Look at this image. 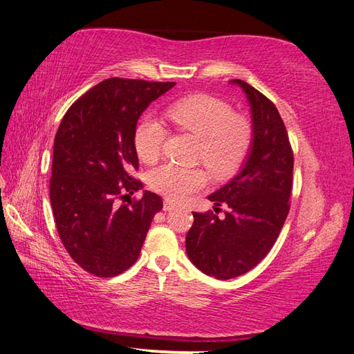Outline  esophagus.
I'll return each instance as SVG.
<instances>
[{"label":"esophagus","mask_w":354,"mask_h":354,"mask_svg":"<svg viewBox=\"0 0 354 354\" xmlns=\"http://www.w3.org/2000/svg\"><path fill=\"white\" fill-rule=\"evenodd\" d=\"M176 207V203L174 201H171V200H165L163 201V210H171V209H174Z\"/></svg>","instance_id":"esophagus-1"}]
</instances>
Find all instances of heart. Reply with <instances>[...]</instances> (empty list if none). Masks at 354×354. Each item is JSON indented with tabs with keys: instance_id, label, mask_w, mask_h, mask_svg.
I'll list each match as a JSON object with an SVG mask.
<instances>
[{
	"instance_id": "1",
	"label": "heart",
	"mask_w": 354,
	"mask_h": 354,
	"mask_svg": "<svg viewBox=\"0 0 354 354\" xmlns=\"http://www.w3.org/2000/svg\"><path fill=\"white\" fill-rule=\"evenodd\" d=\"M168 118L180 131L200 139L197 159L218 177H227L241 168L253 145V125L245 116L216 97L197 93L168 107ZM168 131L165 124L148 115L135 130L139 159L154 163L159 159ZM207 185V172L201 167L163 163L148 174V186L171 201H180Z\"/></svg>"
}]
</instances>
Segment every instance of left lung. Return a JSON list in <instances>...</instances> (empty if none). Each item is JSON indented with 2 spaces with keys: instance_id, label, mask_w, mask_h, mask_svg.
I'll use <instances>...</instances> for the list:
<instances>
[{
  "instance_id": "left-lung-1",
  "label": "left lung",
  "mask_w": 354,
  "mask_h": 354,
  "mask_svg": "<svg viewBox=\"0 0 354 354\" xmlns=\"http://www.w3.org/2000/svg\"><path fill=\"white\" fill-rule=\"evenodd\" d=\"M238 83L251 104L253 147L243 169L209 195L214 212H192L186 253L207 276L233 279L253 270L270 253L290 209L294 151L285 122L270 98L243 80ZM227 207L225 216L216 214Z\"/></svg>"
}]
</instances>
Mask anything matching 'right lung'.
<instances>
[{"instance_id":"obj_1","label":"right lung","mask_w":354,"mask_h":354,"mask_svg":"<svg viewBox=\"0 0 354 354\" xmlns=\"http://www.w3.org/2000/svg\"><path fill=\"white\" fill-rule=\"evenodd\" d=\"M174 82L107 78L68 109L54 138L50 201L59 238L73 261L97 277H113L138 261L160 195L135 177V130L148 104Z\"/></svg>"}]
</instances>
